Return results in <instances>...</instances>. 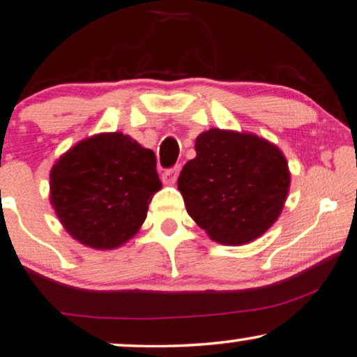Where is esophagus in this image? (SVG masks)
<instances>
[{"mask_svg":"<svg viewBox=\"0 0 357 357\" xmlns=\"http://www.w3.org/2000/svg\"><path fill=\"white\" fill-rule=\"evenodd\" d=\"M178 172H180V164H177V166H174L170 169H166L164 170V180H166L167 183H174L175 180H177Z\"/></svg>","mask_w":357,"mask_h":357,"instance_id":"esophagus-1","label":"esophagus"}]
</instances>
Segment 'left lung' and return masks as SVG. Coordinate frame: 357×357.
I'll use <instances>...</instances> for the list:
<instances>
[{
  "mask_svg": "<svg viewBox=\"0 0 357 357\" xmlns=\"http://www.w3.org/2000/svg\"><path fill=\"white\" fill-rule=\"evenodd\" d=\"M178 190L196 224L222 245L256 240L280 215L290 188L287 159L251 133L211 128L196 138Z\"/></svg>",
  "mask_w": 357,
  "mask_h": 357,
  "instance_id": "left-lung-1",
  "label": "left lung"
}]
</instances>
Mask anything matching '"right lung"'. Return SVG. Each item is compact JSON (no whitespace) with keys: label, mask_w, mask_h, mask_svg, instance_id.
Masks as SVG:
<instances>
[{"label":"right lung","mask_w":357,"mask_h":357,"mask_svg":"<svg viewBox=\"0 0 357 357\" xmlns=\"http://www.w3.org/2000/svg\"><path fill=\"white\" fill-rule=\"evenodd\" d=\"M51 204L75 240L112 250L130 240L161 188L156 156L123 133H101L51 169Z\"/></svg>","instance_id":"obj_1"}]
</instances>
